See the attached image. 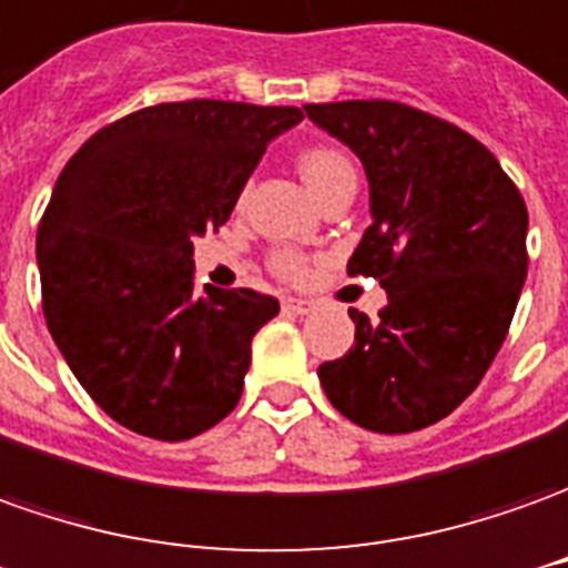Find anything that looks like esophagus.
Segmentation results:
<instances>
[{
  "label": "esophagus",
  "instance_id": "esophagus-1",
  "mask_svg": "<svg viewBox=\"0 0 568 568\" xmlns=\"http://www.w3.org/2000/svg\"><path fill=\"white\" fill-rule=\"evenodd\" d=\"M281 306H284L287 315H308V312L315 308V303H312V300H300V296H284Z\"/></svg>",
  "mask_w": 568,
  "mask_h": 568
}]
</instances>
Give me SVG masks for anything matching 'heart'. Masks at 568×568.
<instances>
[{
  "label": "heart",
  "instance_id": "obj_1",
  "mask_svg": "<svg viewBox=\"0 0 568 568\" xmlns=\"http://www.w3.org/2000/svg\"><path fill=\"white\" fill-rule=\"evenodd\" d=\"M300 172H303V179H306V185L312 187V194L315 197H322L327 187L334 185L336 179H343L346 172L352 170L349 158L343 154V151H336L331 144H312L306 148L303 154H300ZM277 275L284 277H300L306 272V260L303 256H296V253H277L275 260Z\"/></svg>",
  "mask_w": 568,
  "mask_h": 568
}]
</instances>
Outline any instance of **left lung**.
Masks as SVG:
<instances>
[{"label":"left lung","mask_w":568,"mask_h":568,"mask_svg":"<svg viewBox=\"0 0 568 568\" xmlns=\"http://www.w3.org/2000/svg\"><path fill=\"white\" fill-rule=\"evenodd\" d=\"M349 144L371 182V216L349 260L389 296L381 322L349 308L355 346L324 362L331 405L371 433L448 417L495 362L529 268V210L470 132L402 101L306 104Z\"/></svg>","instance_id":"obj_1"}]
</instances>
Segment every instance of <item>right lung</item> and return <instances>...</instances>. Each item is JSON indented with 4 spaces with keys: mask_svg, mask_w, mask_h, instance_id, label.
<instances>
[{
    "mask_svg": "<svg viewBox=\"0 0 568 568\" xmlns=\"http://www.w3.org/2000/svg\"><path fill=\"white\" fill-rule=\"evenodd\" d=\"M300 108L166 101L98 129L39 219L42 312L54 346L120 426L182 442L229 417L265 293L194 291V237L232 216L268 142Z\"/></svg>",
    "mask_w": 568,
    "mask_h": 568,
    "instance_id": "obj_1",
    "label": "right lung"
}]
</instances>
